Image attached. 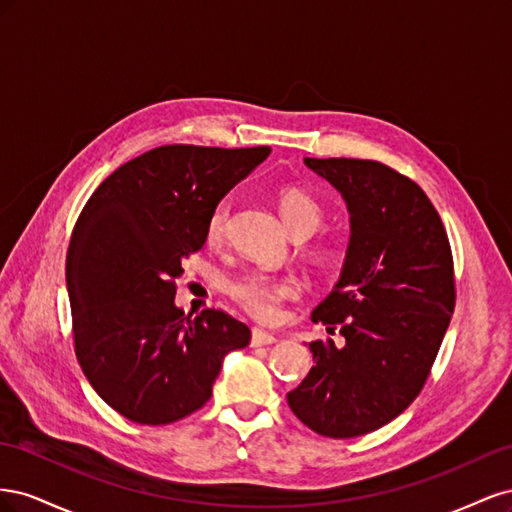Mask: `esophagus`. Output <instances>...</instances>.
I'll list each match as a JSON object with an SVG mask.
<instances>
[{
	"instance_id": "34e87169",
	"label": "esophagus",
	"mask_w": 512,
	"mask_h": 512,
	"mask_svg": "<svg viewBox=\"0 0 512 512\" xmlns=\"http://www.w3.org/2000/svg\"><path fill=\"white\" fill-rule=\"evenodd\" d=\"M275 342H277V337L267 333V331H262V329H254L252 331V346L254 348H258V346H271Z\"/></svg>"
}]
</instances>
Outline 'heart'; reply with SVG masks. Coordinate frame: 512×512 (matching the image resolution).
I'll return each mask as SVG.
<instances>
[{"label": "heart", "mask_w": 512, "mask_h": 512, "mask_svg": "<svg viewBox=\"0 0 512 512\" xmlns=\"http://www.w3.org/2000/svg\"><path fill=\"white\" fill-rule=\"evenodd\" d=\"M277 209H280L286 228L297 235H312V232L322 224V207L307 192L299 188H286L277 194ZM228 203H220L215 207L207 220V241L218 245L224 237L226 222H228ZM320 258H331V250L318 252ZM228 292L235 301L245 309L247 314L258 320H275L280 316L284 301L297 297L299 284L294 277L288 275H267V273H243L237 280H232Z\"/></svg>", "instance_id": "b5f03b06"}]
</instances>
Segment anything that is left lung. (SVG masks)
Wrapping results in <instances>:
<instances>
[{"label": "left lung", "instance_id": "1", "mask_svg": "<svg viewBox=\"0 0 512 512\" xmlns=\"http://www.w3.org/2000/svg\"><path fill=\"white\" fill-rule=\"evenodd\" d=\"M350 213L339 280L312 312L344 342H312L314 363L290 391L301 423L356 438L391 423L421 393L455 309L453 256L427 194L374 160H303Z\"/></svg>", "mask_w": 512, "mask_h": 512}]
</instances>
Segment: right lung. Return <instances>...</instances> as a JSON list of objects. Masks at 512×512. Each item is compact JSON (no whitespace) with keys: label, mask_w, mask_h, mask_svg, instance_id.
Segmentation results:
<instances>
[{"label":"right lung","mask_w":512,"mask_h":512,"mask_svg":"<svg viewBox=\"0 0 512 512\" xmlns=\"http://www.w3.org/2000/svg\"><path fill=\"white\" fill-rule=\"evenodd\" d=\"M271 147L166 145L108 175L74 226L66 286L76 359L108 406L141 425L203 408L224 356L250 344L243 322L175 303L181 262L203 250L220 200Z\"/></svg>","instance_id":"right-lung-1"}]
</instances>
